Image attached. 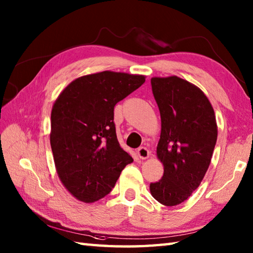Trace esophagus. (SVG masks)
<instances>
[{
  "label": "esophagus",
  "instance_id": "1",
  "mask_svg": "<svg viewBox=\"0 0 253 253\" xmlns=\"http://www.w3.org/2000/svg\"><path fill=\"white\" fill-rule=\"evenodd\" d=\"M137 155L139 157V159L146 160V159H148L150 157V152H149V150L147 148L141 147V148H139L137 150Z\"/></svg>",
  "mask_w": 253,
  "mask_h": 253
}]
</instances>
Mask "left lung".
I'll list each match as a JSON object with an SVG mask.
<instances>
[{
    "mask_svg": "<svg viewBox=\"0 0 253 253\" xmlns=\"http://www.w3.org/2000/svg\"><path fill=\"white\" fill-rule=\"evenodd\" d=\"M152 92L161 115L157 157L163 177L150 184L155 200L174 207L200 186L217 139L213 106L203 91L177 76L152 77Z\"/></svg>",
    "mask_w": 253,
    "mask_h": 253,
    "instance_id": "left-lung-1",
    "label": "left lung"
}]
</instances>
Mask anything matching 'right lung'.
Wrapping results in <instances>:
<instances>
[{
    "instance_id": "right-lung-1",
    "label": "right lung",
    "mask_w": 253,
    "mask_h": 253,
    "mask_svg": "<svg viewBox=\"0 0 253 253\" xmlns=\"http://www.w3.org/2000/svg\"><path fill=\"white\" fill-rule=\"evenodd\" d=\"M146 82L143 75L104 71L84 75L57 96L50 143L58 178L77 200L92 203L115 186L132 162L117 140L114 106Z\"/></svg>"
}]
</instances>
